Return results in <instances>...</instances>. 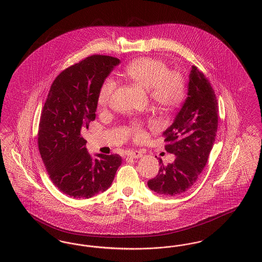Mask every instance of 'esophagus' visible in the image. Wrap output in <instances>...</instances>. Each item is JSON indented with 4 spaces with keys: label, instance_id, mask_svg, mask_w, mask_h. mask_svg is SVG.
Returning <instances> with one entry per match:
<instances>
[{
    "label": "esophagus",
    "instance_id": "esophagus-1",
    "mask_svg": "<svg viewBox=\"0 0 262 262\" xmlns=\"http://www.w3.org/2000/svg\"><path fill=\"white\" fill-rule=\"evenodd\" d=\"M128 157H133V158H140L142 157V153L138 150H132V151H128L127 154H126Z\"/></svg>",
    "mask_w": 262,
    "mask_h": 262
}]
</instances>
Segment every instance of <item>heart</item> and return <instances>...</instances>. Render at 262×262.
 <instances>
[{
    "label": "heart",
    "instance_id": "b5f03b06",
    "mask_svg": "<svg viewBox=\"0 0 262 262\" xmlns=\"http://www.w3.org/2000/svg\"><path fill=\"white\" fill-rule=\"evenodd\" d=\"M125 77L135 86L148 91L149 98L158 107L171 110L178 107L186 94L184 77L178 72L169 71L165 62L151 57H142L129 62L125 69ZM116 84L111 78L106 79L98 92V105L106 107L112 97ZM132 130L138 139L145 137L144 132L135 124Z\"/></svg>",
    "mask_w": 262,
    "mask_h": 262
}]
</instances>
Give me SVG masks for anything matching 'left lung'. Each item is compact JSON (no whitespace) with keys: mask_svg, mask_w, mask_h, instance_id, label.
I'll return each instance as SVG.
<instances>
[{"mask_svg":"<svg viewBox=\"0 0 262 262\" xmlns=\"http://www.w3.org/2000/svg\"><path fill=\"white\" fill-rule=\"evenodd\" d=\"M218 126L215 92L202 72L192 66L187 97L173 124L164 133L165 149L174 154L173 163L162 162L158 174L147 182L151 190L174 196L188 190L204 169Z\"/></svg>","mask_w":262,"mask_h":262,"instance_id":"left-lung-1","label":"left lung"}]
</instances>
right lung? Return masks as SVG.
<instances>
[{
  "label": "right lung",
  "instance_id": "1",
  "mask_svg": "<svg viewBox=\"0 0 262 262\" xmlns=\"http://www.w3.org/2000/svg\"><path fill=\"white\" fill-rule=\"evenodd\" d=\"M121 61L93 55L66 69L51 85L38 130V147L53 184L74 199H90L111 187L122 157L95 154L81 130L95 120L100 88Z\"/></svg>",
  "mask_w": 262,
  "mask_h": 262
}]
</instances>
